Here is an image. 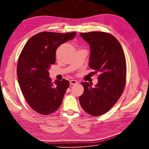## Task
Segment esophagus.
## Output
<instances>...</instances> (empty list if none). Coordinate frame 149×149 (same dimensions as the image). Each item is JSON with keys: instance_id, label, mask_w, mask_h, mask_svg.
<instances>
[{"instance_id": "esophagus-1", "label": "esophagus", "mask_w": 149, "mask_h": 149, "mask_svg": "<svg viewBox=\"0 0 149 149\" xmlns=\"http://www.w3.org/2000/svg\"><path fill=\"white\" fill-rule=\"evenodd\" d=\"M69 83H70V84L74 85V84H77V83H79V81L77 80H70L69 81Z\"/></svg>"}]
</instances>
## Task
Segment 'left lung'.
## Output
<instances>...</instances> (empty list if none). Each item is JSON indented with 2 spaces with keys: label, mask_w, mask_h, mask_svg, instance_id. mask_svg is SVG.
I'll list each match as a JSON object with an SVG mask.
<instances>
[{
  "label": "left lung",
  "mask_w": 149,
  "mask_h": 149,
  "mask_svg": "<svg viewBox=\"0 0 149 149\" xmlns=\"http://www.w3.org/2000/svg\"><path fill=\"white\" fill-rule=\"evenodd\" d=\"M80 36L90 46L89 66L98 72V83L92 88L81 82L84 92L79 97L84 111L92 116L105 113L121 97L126 84V63L118 40L104 32L82 33Z\"/></svg>",
  "instance_id": "obj_1"
}]
</instances>
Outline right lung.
Returning a JSON list of instances; mask_svg holds the SVG:
<instances>
[{
  "instance_id": "obj_1",
  "label": "right lung",
  "mask_w": 149,
  "mask_h": 149,
  "mask_svg": "<svg viewBox=\"0 0 149 149\" xmlns=\"http://www.w3.org/2000/svg\"><path fill=\"white\" fill-rule=\"evenodd\" d=\"M77 33L42 32L31 37L23 48L17 66L18 82L27 103L37 113L47 115L60 106L69 81L51 82L49 70L56 63V52Z\"/></svg>"
}]
</instances>
